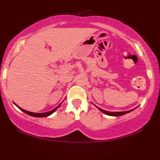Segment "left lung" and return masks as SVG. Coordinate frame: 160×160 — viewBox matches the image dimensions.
Instances as JSON below:
<instances>
[{"mask_svg":"<svg viewBox=\"0 0 160 160\" xmlns=\"http://www.w3.org/2000/svg\"><path fill=\"white\" fill-rule=\"evenodd\" d=\"M97 108L100 111L104 113V114L107 115H110V116H121V115L127 114V113L130 112L134 110V109H136V108H134V109H131V110L124 111V112H109V111H106V110H104V109H102L99 108V107H97Z\"/></svg>","mask_w":160,"mask_h":160,"instance_id":"1","label":"left lung"}]
</instances>
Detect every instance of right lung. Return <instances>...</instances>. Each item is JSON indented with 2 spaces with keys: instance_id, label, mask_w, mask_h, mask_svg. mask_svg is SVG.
Masks as SVG:
<instances>
[{
  "instance_id": "obj_1",
  "label": "right lung",
  "mask_w": 160,
  "mask_h": 160,
  "mask_svg": "<svg viewBox=\"0 0 160 160\" xmlns=\"http://www.w3.org/2000/svg\"><path fill=\"white\" fill-rule=\"evenodd\" d=\"M15 105L17 107H18V109H20L22 111H23L24 112H25L26 113V114H28V115H30V116H32V117H37V118H42V117H48V116H49V115H51V114H53V112H54L57 110V109L59 108V106L61 105V103L60 104H59V106H57V107H56L55 109H52L51 111H49V112H42V113H36V112H29V111H27V110H24V109H22L21 108V107H19L18 105H16L15 103Z\"/></svg>"
}]
</instances>
